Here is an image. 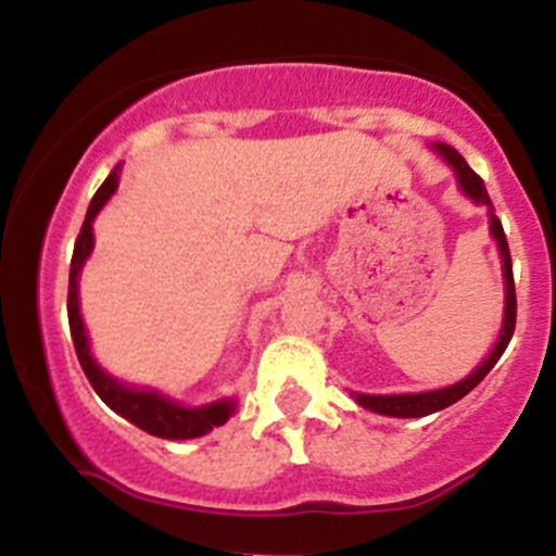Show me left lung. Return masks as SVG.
Returning <instances> with one entry per match:
<instances>
[{
	"label": "left lung",
	"mask_w": 556,
	"mask_h": 556,
	"mask_svg": "<svg viewBox=\"0 0 556 556\" xmlns=\"http://www.w3.org/2000/svg\"><path fill=\"white\" fill-rule=\"evenodd\" d=\"M433 149L442 154L446 162L455 167L457 182H460L463 193L468 198H473L476 203H483L489 206V219H491V235H494L496 245H500V256H502V271H504V324L500 331V340H496L494 350L481 366L476 368L468 379L457 381V384L444 387V389H433V392H420V394H353L355 402L366 410L381 413V416H392V418H420V416H431V413L444 410L450 407L452 402L463 400L470 389H476L486 379V374L496 366V361L502 358V353L507 350L509 340H513L515 331V316H518V298H515V279H513V258H509V245L507 238H504L502 222L494 216V206H491V198L483 188V180L476 175L473 169L468 167V162L457 154L452 146L444 143H433Z\"/></svg>",
	"instance_id": "8db88e82"
}]
</instances>
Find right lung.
Listing matches in <instances>:
<instances>
[{
  "label": "right lung",
  "instance_id": "add662e5",
  "mask_svg": "<svg viewBox=\"0 0 556 556\" xmlns=\"http://www.w3.org/2000/svg\"><path fill=\"white\" fill-rule=\"evenodd\" d=\"M114 190H117V169L101 182V188L96 190L91 198V206L86 212V222H83L78 240H75L73 261H70V287H67V318H70V334H73L75 353L86 371L88 381L96 389L101 400L112 407L114 413L136 424L138 429L146 433H154L159 439H195L208 433L216 426L227 424V418L235 413L232 400H219L212 405L203 407H182L175 400L164 397V394L151 392V389H132L125 387L123 381L112 379L110 374H104L99 368V363L93 361L91 350H88V337L86 327H83L80 318V305H78V274L86 264V258L93 251V219L101 212L106 201H110Z\"/></svg>",
  "mask_w": 556,
  "mask_h": 556
}]
</instances>
